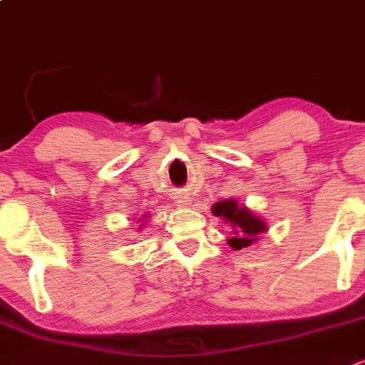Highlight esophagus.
<instances>
[{"label": "esophagus", "mask_w": 365, "mask_h": 365, "mask_svg": "<svg viewBox=\"0 0 365 365\" xmlns=\"http://www.w3.org/2000/svg\"><path fill=\"white\" fill-rule=\"evenodd\" d=\"M175 199H177V202H179V205H188L190 197L186 195V193H179V195H177Z\"/></svg>", "instance_id": "34e87169"}]
</instances>
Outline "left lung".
I'll list each match as a JSON object with an SVG mask.
<instances>
[{"label": "left lung", "instance_id": "1", "mask_svg": "<svg viewBox=\"0 0 365 365\" xmlns=\"http://www.w3.org/2000/svg\"><path fill=\"white\" fill-rule=\"evenodd\" d=\"M212 212L217 217H222L235 230L233 237L228 240V244L233 250L248 248L250 244L255 242L259 233L266 232V222L260 220L255 213L244 208V206H239V202L233 199L220 200V202L213 206Z\"/></svg>", "mask_w": 365, "mask_h": 365}]
</instances>
